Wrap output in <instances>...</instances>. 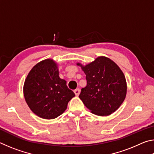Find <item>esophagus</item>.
Instances as JSON below:
<instances>
[{"label":"esophagus","instance_id":"34e87169","mask_svg":"<svg viewBox=\"0 0 154 154\" xmlns=\"http://www.w3.org/2000/svg\"><path fill=\"white\" fill-rule=\"evenodd\" d=\"M74 92H75V95H76L77 96H78L79 95V94H80V90H79V89L75 90H74Z\"/></svg>","mask_w":154,"mask_h":154}]
</instances>
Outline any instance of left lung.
<instances>
[{
	"label": "left lung",
	"instance_id": "8db88e82",
	"mask_svg": "<svg viewBox=\"0 0 154 154\" xmlns=\"http://www.w3.org/2000/svg\"><path fill=\"white\" fill-rule=\"evenodd\" d=\"M86 75L87 85L79 98L92 113L109 116L124 102L127 85L124 75L113 61L100 56L85 66L77 63Z\"/></svg>",
	"mask_w": 154,
	"mask_h": 154
}]
</instances>
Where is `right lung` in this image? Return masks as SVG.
<instances>
[{
    "instance_id": "right-lung-1",
    "label": "right lung",
    "mask_w": 154,
    "mask_h": 154,
    "mask_svg": "<svg viewBox=\"0 0 154 154\" xmlns=\"http://www.w3.org/2000/svg\"><path fill=\"white\" fill-rule=\"evenodd\" d=\"M26 102L41 118L54 119L63 113L75 96L66 82L59 77L57 64L51 59L43 60L29 72L24 85Z\"/></svg>"
}]
</instances>
